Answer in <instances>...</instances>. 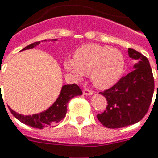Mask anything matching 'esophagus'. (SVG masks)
<instances>
[{"label": "esophagus", "instance_id": "34e87169", "mask_svg": "<svg viewBox=\"0 0 158 158\" xmlns=\"http://www.w3.org/2000/svg\"><path fill=\"white\" fill-rule=\"evenodd\" d=\"M93 94H94V92L89 89H85L83 90V94L84 95H87L88 96V95H92Z\"/></svg>", "mask_w": 158, "mask_h": 158}]
</instances>
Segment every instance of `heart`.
I'll use <instances>...</instances> for the list:
<instances>
[{
	"label": "heart",
	"instance_id": "obj_1",
	"mask_svg": "<svg viewBox=\"0 0 158 158\" xmlns=\"http://www.w3.org/2000/svg\"><path fill=\"white\" fill-rule=\"evenodd\" d=\"M64 68L76 79L89 74L94 86L105 89L115 85L122 75L125 58L121 51L107 45L87 44L76 50L73 59L64 60Z\"/></svg>",
	"mask_w": 158,
	"mask_h": 158
}]
</instances>
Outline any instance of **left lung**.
<instances>
[{
	"mask_svg": "<svg viewBox=\"0 0 158 158\" xmlns=\"http://www.w3.org/2000/svg\"><path fill=\"white\" fill-rule=\"evenodd\" d=\"M128 55L135 61L133 71L112 88L99 93L105 97L108 105L107 110L97 117L108 128H121L139 122L147 113L152 99L154 79L148 59L131 48Z\"/></svg>",
	"mask_w": 158,
	"mask_h": 158,
	"instance_id": "left-lung-1",
	"label": "left lung"
}]
</instances>
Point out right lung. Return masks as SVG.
<instances>
[{
    "instance_id": "add662e5",
    "label": "right lung",
    "mask_w": 158,
    "mask_h": 158,
    "mask_svg": "<svg viewBox=\"0 0 158 158\" xmlns=\"http://www.w3.org/2000/svg\"><path fill=\"white\" fill-rule=\"evenodd\" d=\"M56 41H57V39L47 40V41L44 40V41H41V42H47V41L55 42ZM40 43H41V41H36V42L31 43L23 48L22 50L33 49ZM81 94H82V91L77 85L68 84V85H64L62 86L60 94L57 99L55 101V103H53L50 108L41 113L24 116V115L16 113L12 110L10 108V110L16 119H18L23 124L27 125L29 127H33V128H38V129H43L45 127L50 128L65 117L67 113V104L69 100L75 96L81 95Z\"/></svg>"
}]
</instances>
